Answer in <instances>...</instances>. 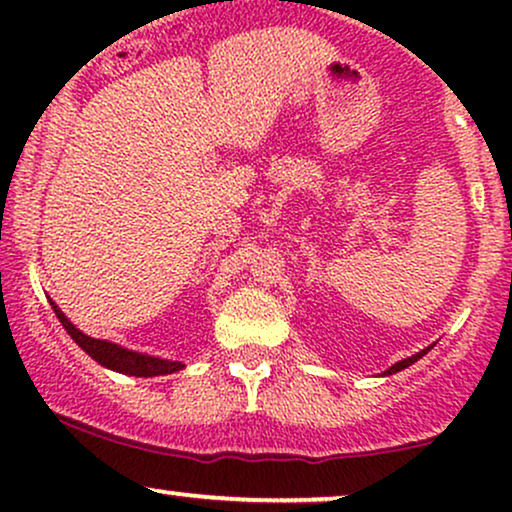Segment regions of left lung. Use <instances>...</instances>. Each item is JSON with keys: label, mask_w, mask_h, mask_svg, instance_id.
Here are the masks:
<instances>
[{"label": "left lung", "mask_w": 512, "mask_h": 512, "mask_svg": "<svg viewBox=\"0 0 512 512\" xmlns=\"http://www.w3.org/2000/svg\"><path fill=\"white\" fill-rule=\"evenodd\" d=\"M428 349H424V351H419V354H414V356H409V358H404V361H399V363H395V366H392L390 370H387V375H392V373H397V370H402V368H407V366H411V363L414 361H419L421 356L426 354Z\"/></svg>", "instance_id": "1"}]
</instances>
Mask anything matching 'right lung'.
Wrapping results in <instances>:
<instances>
[{
    "mask_svg": "<svg viewBox=\"0 0 512 512\" xmlns=\"http://www.w3.org/2000/svg\"><path fill=\"white\" fill-rule=\"evenodd\" d=\"M52 310H55V315L60 317L62 327L69 332V337H72L74 342L93 358V361H98L105 368L120 370V373H127V375H137V378L168 375V373H175V370L182 368L180 361H163V358L144 356V354H137V351L122 349V346H117V344L103 342V339L88 337V334L76 330L72 322L62 315V310L57 308L55 303H52Z\"/></svg>",
    "mask_w": 512,
    "mask_h": 512,
    "instance_id": "add662e5",
    "label": "right lung"
}]
</instances>
